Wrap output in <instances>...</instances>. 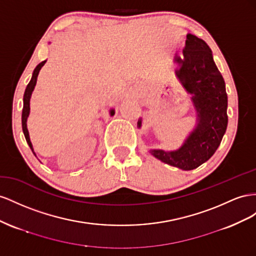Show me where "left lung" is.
Wrapping results in <instances>:
<instances>
[{
  "label": "left lung",
  "instance_id": "left-lung-1",
  "mask_svg": "<svg viewBox=\"0 0 256 256\" xmlns=\"http://www.w3.org/2000/svg\"><path fill=\"white\" fill-rule=\"evenodd\" d=\"M184 58L174 56L179 68L176 75L196 109V126L178 150L153 149L150 153L162 162L191 170L214 154L228 128V94L224 79L214 61L212 51L205 40L188 34ZM137 126H142V119Z\"/></svg>",
  "mask_w": 256,
  "mask_h": 256
}]
</instances>
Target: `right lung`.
<instances>
[{"label":"right lung","mask_w":256,"mask_h":256,"mask_svg":"<svg viewBox=\"0 0 256 256\" xmlns=\"http://www.w3.org/2000/svg\"><path fill=\"white\" fill-rule=\"evenodd\" d=\"M47 60L40 62L38 66L35 68L34 72H33V75H32V78L30 80V82L28 84L26 88V91H24V109H22V116H21V119H22V130H24V137H26V140L28 142V144L30 146V148L32 150V152L34 153V156H36L35 152H34V149H33V146H32V142L30 140V135H28V128H26V120H28V114H30V98H31V96H32V92L34 90L35 88V84H36V82H38V72L40 70V68L44 66V64L46 63ZM110 116H114V109H110Z\"/></svg>","instance_id":"add662e5"}]
</instances>
